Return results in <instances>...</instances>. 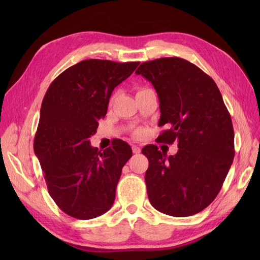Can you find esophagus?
Wrapping results in <instances>:
<instances>
[{
	"label": "esophagus",
	"mask_w": 260,
	"mask_h": 260,
	"mask_svg": "<svg viewBox=\"0 0 260 260\" xmlns=\"http://www.w3.org/2000/svg\"><path fill=\"white\" fill-rule=\"evenodd\" d=\"M132 151H133V153H135V154H139L141 152V147L138 146V145H133L132 146Z\"/></svg>",
	"instance_id": "esophagus-1"
}]
</instances>
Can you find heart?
Wrapping results in <instances>:
<instances>
[{
	"label": "heart",
	"instance_id": "b5f03b06",
	"mask_svg": "<svg viewBox=\"0 0 260 260\" xmlns=\"http://www.w3.org/2000/svg\"><path fill=\"white\" fill-rule=\"evenodd\" d=\"M142 90H143V89H142ZM139 135H140V133H139Z\"/></svg>",
	"mask_w": 260,
	"mask_h": 260
}]
</instances>
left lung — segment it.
Listing matches in <instances>:
<instances>
[{
	"label": "left lung",
	"instance_id": "8db88e82",
	"mask_svg": "<svg viewBox=\"0 0 260 260\" xmlns=\"http://www.w3.org/2000/svg\"><path fill=\"white\" fill-rule=\"evenodd\" d=\"M153 84L159 100L158 125H166L156 142L177 141L178 152L167 156L153 144L142 148L148 200L158 211L187 217L216 199L234 157L231 116L217 84L192 62L162 57L136 70Z\"/></svg>",
	"mask_w": 260,
	"mask_h": 260
}]
</instances>
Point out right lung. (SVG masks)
Returning a JSON list of instances; mask_svg holds the SVG:
<instances>
[{
	"instance_id": "1",
	"label": "right lung",
	"mask_w": 260,
	"mask_h": 260,
	"mask_svg": "<svg viewBox=\"0 0 260 260\" xmlns=\"http://www.w3.org/2000/svg\"><path fill=\"white\" fill-rule=\"evenodd\" d=\"M139 61L86 59L55 79L42 101L35 153L51 198L65 214L88 220L113 206L124 164L132 156L117 140L103 152L90 144L104 118L114 89L135 72Z\"/></svg>"
}]
</instances>
